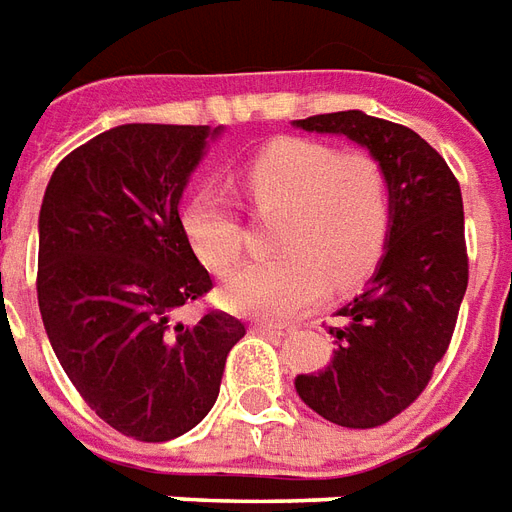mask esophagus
I'll return each instance as SVG.
<instances>
[{
    "instance_id": "obj_1",
    "label": "esophagus",
    "mask_w": 512,
    "mask_h": 512,
    "mask_svg": "<svg viewBox=\"0 0 512 512\" xmlns=\"http://www.w3.org/2000/svg\"><path fill=\"white\" fill-rule=\"evenodd\" d=\"M255 331L263 333V336H287L293 328H287V325H276V323H257Z\"/></svg>"
}]
</instances>
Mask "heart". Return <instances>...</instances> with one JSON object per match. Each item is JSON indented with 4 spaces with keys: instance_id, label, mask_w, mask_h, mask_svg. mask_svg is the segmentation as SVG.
<instances>
[{
    "instance_id": "1",
    "label": "heart",
    "mask_w": 512,
    "mask_h": 512,
    "mask_svg": "<svg viewBox=\"0 0 512 512\" xmlns=\"http://www.w3.org/2000/svg\"><path fill=\"white\" fill-rule=\"evenodd\" d=\"M257 214L274 217V260L227 276L222 298L233 312L287 320L323 298L325 287H352L369 276L391 230V181L369 154H339L314 140L268 143L241 170ZM192 252L214 271L241 255L244 227L219 192H200L184 208Z\"/></svg>"
}]
</instances>
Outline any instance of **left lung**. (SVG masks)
Returning <instances> with one entry per match:
<instances>
[{
	"instance_id": "8db88e82",
	"label": "left lung",
	"mask_w": 512,
	"mask_h": 512,
	"mask_svg": "<svg viewBox=\"0 0 512 512\" xmlns=\"http://www.w3.org/2000/svg\"><path fill=\"white\" fill-rule=\"evenodd\" d=\"M358 143L391 181V230L369 287L339 309L331 363L298 374L295 391L317 415L374 429L407 410L448 352L467 293L464 203L448 162L410 127L339 111L293 121Z\"/></svg>"
}]
</instances>
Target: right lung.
Returning <instances> with one entry per match:
<instances>
[{
    "label": "right lung",
    "mask_w": 512,
    "mask_h": 512,
    "mask_svg": "<svg viewBox=\"0 0 512 512\" xmlns=\"http://www.w3.org/2000/svg\"><path fill=\"white\" fill-rule=\"evenodd\" d=\"M217 130L121 124L70 151L40 208L37 301L83 401L127 437L168 442L206 418L227 352L246 333L225 312L181 323L211 290L179 217Z\"/></svg>",
    "instance_id": "add662e5"
}]
</instances>
